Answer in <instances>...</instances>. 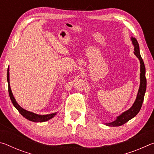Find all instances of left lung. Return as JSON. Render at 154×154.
Wrapping results in <instances>:
<instances>
[{"mask_svg":"<svg viewBox=\"0 0 154 154\" xmlns=\"http://www.w3.org/2000/svg\"><path fill=\"white\" fill-rule=\"evenodd\" d=\"M130 39L132 41V43L134 46V54L140 61V85L138 91L137 98L135 99L133 105L127 111H124L119 116L117 117L116 120L109 123H105L106 126H119L126 123L130 119H131L137 116L138 113L140 111V109L142 106V104L144 100L145 93L147 87V80L145 78V67L143 59L141 58L139 50V45L136 38L133 36H131Z\"/></svg>","mask_w":154,"mask_h":154,"instance_id":"1","label":"left lung"}]
</instances>
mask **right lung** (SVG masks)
Segmentation results:
<instances>
[{
  "mask_svg": "<svg viewBox=\"0 0 154 154\" xmlns=\"http://www.w3.org/2000/svg\"><path fill=\"white\" fill-rule=\"evenodd\" d=\"M7 82H8V86H9V94L10 96V98H11V100L13 103V105L16 108L17 110L19 111V113L22 115L23 117H24L26 119H28L29 121L33 122H44L46 121H48L51 118H53L54 116L57 114V112L56 113L48 114V115H38L33 113V112L28 111L26 109H23L22 106H20L17 101L15 100L14 95H13L12 91L11 89V87H10V83H9V67H8V69H7Z\"/></svg>",
  "mask_w": 154,
  "mask_h": 154,
  "instance_id": "right-lung-1",
  "label": "right lung"
}]
</instances>
